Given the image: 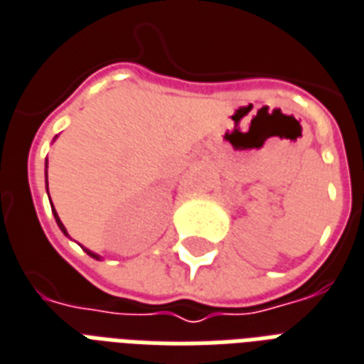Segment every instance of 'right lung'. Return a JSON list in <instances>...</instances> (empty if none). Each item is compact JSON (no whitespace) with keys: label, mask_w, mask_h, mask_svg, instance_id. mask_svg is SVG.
<instances>
[{"label":"right lung","mask_w":364,"mask_h":364,"mask_svg":"<svg viewBox=\"0 0 364 364\" xmlns=\"http://www.w3.org/2000/svg\"><path fill=\"white\" fill-rule=\"evenodd\" d=\"M46 188H47V158H46ZM47 191H49V188H47ZM49 202H51V198H49ZM51 210H53V215H55V221H57V225H59V229L65 232L66 237H68V231H66V227L63 225V221H60L59 213L55 212V208H51ZM83 250H85V252H87V256H91L93 259H101V256H99V254H95V252H91V250H87V248H83Z\"/></svg>","instance_id":"1"}]
</instances>
